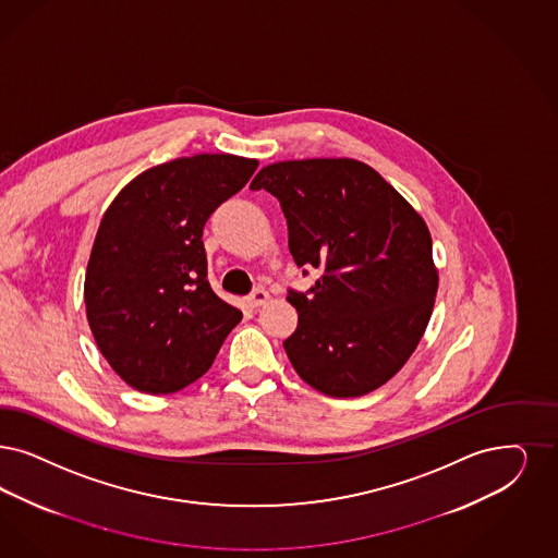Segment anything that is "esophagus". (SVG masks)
Masks as SVG:
<instances>
[{"label": "esophagus", "mask_w": 558, "mask_h": 558, "mask_svg": "<svg viewBox=\"0 0 558 558\" xmlns=\"http://www.w3.org/2000/svg\"><path fill=\"white\" fill-rule=\"evenodd\" d=\"M270 295L267 289L258 288L254 289L252 293L248 295V304L252 308H258V306H263V304H267L269 302Z\"/></svg>", "instance_id": "esophagus-1"}]
</instances>
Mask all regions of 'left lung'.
<instances>
[{
    "mask_svg": "<svg viewBox=\"0 0 558 558\" xmlns=\"http://www.w3.org/2000/svg\"><path fill=\"white\" fill-rule=\"evenodd\" d=\"M250 190H267L288 219L289 252L310 291L289 289L298 329L289 362L316 391L362 397L403 368L428 327L438 289L433 238L412 205L355 159L263 167Z\"/></svg>",
    "mask_w": 558,
    "mask_h": 558,
    "instance_id": "obj_1",
    "label": "left lung"
}]
</instances>
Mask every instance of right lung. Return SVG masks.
I'll return each instance as SVG.
<instances>
[{
  "label": "right lung",
  "mask_w": 558,
  "mask_h": 558,
  "mask_svg": "<svg viewBox=\"0 0 558 558\" xmlns=\"http://www.w3.org/2000/svg\"><path fill=\"white\" fill-rule=\"evenodd\" d=\"M258 161L194 155L136 175L105 210L84 279L93 337L132 389L167 395L210 368L242 312L207 279L203 229Z\"/></svg>",
  "instance_id": "add662e5"
}]
</instances>
